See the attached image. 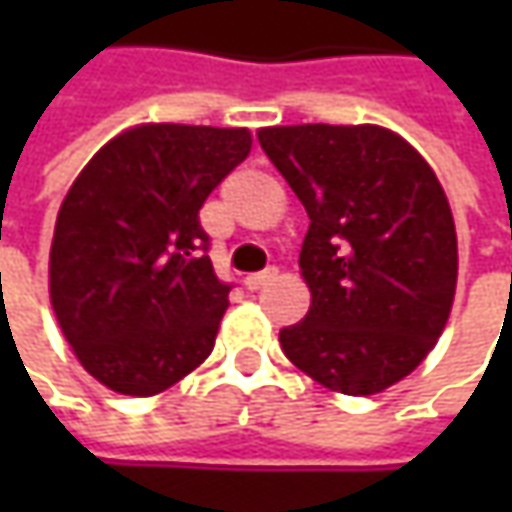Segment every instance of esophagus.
Wrapping results in <instances>:
<instances>
[{
    "label": "esophagus",
    "instance_id": "obj_1",
    "mask_svg": "<svg viewBox=\"0 0 512 512\" xmlns=\"http://www.w3.org/2000/svg\"><path fill=\"white\" fill-rule=\"evenodd\" d=\"M276 276H279V270H276V267H267V270H262V273H250V276L245 279V287L247 290H262V287L270 285Z\"/></svg>",
    "mask_w": 512,
    "mask_h": 512
}]
</instances>
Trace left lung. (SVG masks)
<instances>
[{"label":"left lung","instance_id":"1","mask_svg":"<svg viewBox=\"0 0 512 512\" xmlns=\"http://www.w3.org/2000/svg\"><path fill=\"white\" fill-rule=\"evenodd\" d=\"M305 205L299 267L310 310L279 333L310 379L347 396L402 382L442 336L459 273L456 227L436 173L376 125L259 130Z\"/></svg>","mask_w":512,"mask_h":512}]
</instances>
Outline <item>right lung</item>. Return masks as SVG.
<instances>
[{
	"label": "right lung",
	"mask_w": 512,
	"mask_h": 512,
	"mask_svg": "<svg viewBox=\"0 0 512 512\" xmlns=\"http://www.w3.org/2000/svg\"><path fill=\"white\" fill-rule=\"evenodd\" d=\"M250 153L245 128L139 125L70 185L50 245V305L93 379L153 396L205 362L230 287L199 210Z\"/></svg>",
	"instance_id": "add662e5"
}]
</instances>
